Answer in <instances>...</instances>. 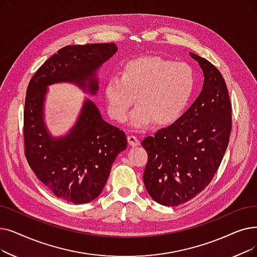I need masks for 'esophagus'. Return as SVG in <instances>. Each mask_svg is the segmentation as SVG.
<instances>
[{
	"label": "esophagus",
	"mask_w": 257,
	"mask_h": 257,
	"mask_svg": "<svg viewBox=\"0 0 257 257\" xmlns=\"http://www.w3.org/2000/svg\"><path fill=\"white\" fill-rule=\"evenodd\" d=\"M127 139H128L129 145H130V146H132V147H136V146H139V145H140V140L136 136L130 135V136H128Z\"/></svg>",
	"instance_id": "1"
}]
</instances>
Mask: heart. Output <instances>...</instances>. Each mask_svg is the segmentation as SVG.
<instances>
[{"mask_svg":"<svg viewBox=\"0 0 257 257\" xmlns=\"http://www.w3.org/2000/svg\"><path fill=\"white\" fill-rule=\"evenodd\" d=\"M196 75L186 62L161 57H142L126 62L119 75H110L105 84L109 115L124 121L133 102L137 107L129 116L139 129L168 125L180 117L190 103Z\"/></svg>","mask_w":257,"mask_h":257,"instance_id":"obj_1","label":"heart"}]
</instances>
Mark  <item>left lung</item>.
<instances>
[{"label":"left lung","mask_w":257,"mask_h":257,"mask_svg":"<svg viewBox=\"0 0 257 257\" xmlns=\"http://www.w3.org/2000/svg\"><path fill=\"white\" fill-rule=\"evenodd\" d=\"M190 55L204 72L202 92L172 125L142 142L148 153L145 187L164 206L189 202L210 184L227 150L232 128L224 77L206 59Z\"/></svg>","instance_id":"obj_1"}]
</instances>
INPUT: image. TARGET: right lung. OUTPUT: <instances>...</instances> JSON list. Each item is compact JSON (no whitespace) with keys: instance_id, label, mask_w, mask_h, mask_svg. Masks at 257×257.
Returning <instances> with one entry per match:
<instances>
[{"instance_id":"1","label":"right lung","mask_w":257,"mask_h":257,"mask_svg":"<svg viewBox=\"0 0 257 257\" xmlns=\"http://www.w3.org/2000/svg\"><path fill=\"white\" fill-rule=\"evenodd\" d=\"M117 51L114 43L69 45L44 63L28 84L24 109V151L39 180L59 198L85 204L103 191L110 169L127 147L125 132L105 121L97 107L84 102L68 135L52 138L43 120L47 86L71 82L95 94L96 71Z\"/></svg>"}]
</instances>
